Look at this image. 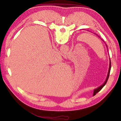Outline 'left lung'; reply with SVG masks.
<instances>
[{"label": "left lung", "mask_w": 121, "mask_h": 121, "mask_svg": "<svg viewBox=\"0 0 121 121\" xmlns=\"http://www.w3.org/2000/svg\"><path fill=\"white\" fill-rule=\"evenodd\" d=\"M96 35H98L97 34H96ZM98 37L100 38V37L99 36H98ZM106 46H107V48H108V46H107V45H106ZM111 60H110V65H109V69L108 73V75H107V77L106 80V81L104 82V84H103V85H102L101 86H100V87H99L98 88H97L95 89L94 90V94H93V96H95V95H96V94L97 93H98V92L99 91H101V89H102V88H103V87L106 84L107 82V81H108V78H109V77L110 73V70H111Z\"/></svg>", "instance_id": "left-lung-1"}]
</instances>
